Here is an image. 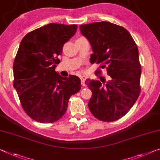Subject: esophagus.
I'll return each mask as SVG.
<instances>
[{"label":"esophagus","instance_id":"34e87169","mask_svg":"<svg viewBox=\"0 0 160 160\" xmlns=\"http://www.w3.org/2000/svg\"><path fill=\"white\" fill-rule=\"evenodd\" d=\"M86 79H87V78L85 77V76H81L80 77V80H81V84H82V86H85V82Z\"/></svg>","mask_w":160,"mask_h":160}]
</instances>
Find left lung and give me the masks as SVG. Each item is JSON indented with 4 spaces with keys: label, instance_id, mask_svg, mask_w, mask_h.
Returning a JSON list of instances; mask_svg holds the SVG:
<instances>
[{
    "label": "left lung",
    "instance_id": "obj_1",
    "mask_svg": "<svg viewBox=\"0 0 160 160\" xmlns=\"http://www.w3.org/2000/svg\"><path fill=\"white\" fill-rule=\"evenodd\" d=\"M80 30L92 47L91 63L106 68L110 77L104 85L102 80L85 81L92 91L88 107L98 120H118L135 105L140 92L142 70L138 47L125 28L112 22L80 25Z\"/></svg>",
    "mask_w": 160,
    "mask_h": 160
}]
</instances>
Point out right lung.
Masks as SVG:
<instances>
[{
  "label": "right lung",
  "instance_id": "add662e5",
  "mask_svg": "<svg viewBox=\"0 0 160 160\" xmlns=\"http://www.w3.org/2000/svg\"><path fill=\"white\" fill-rule=\"evenodd\" d=\"M77 25L50 23L22 39L13 63V86L25 112L32 120L52 123L64 115L71 96L81 88L80 79L60 76L55 68L62 47Z\"/></svg>",
  "mask_w": 160,
  "mask_h": 160
}]
</instances>
